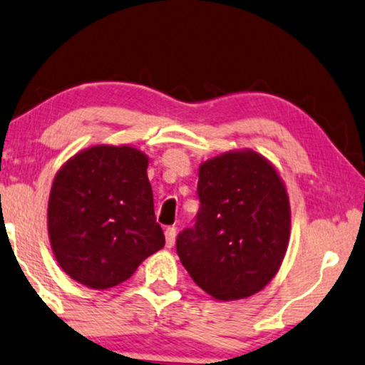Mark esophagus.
I'll use <instances>...</instances> for the list:
<instances>
[{"mask_svg":"<svg viewBox=\"0 0 365 365\" xmlns=\"http://www.w3.org/2000/svg\"><path fill=\"white\" fill-rule=\"evenodd\" d=\"M165 237H166V247L171 248L174 245V242H176V229H174V227H168L165 232Z\"/></svg>","mask_w":365,"mask_h":365,"instance_id":"obj_1","label":"esophagus"}]
</instances>
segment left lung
<instances>
[{
    "label": "left lung",
    "instance_id": "obj_1",
    "mask_svg": "<svg viewBox=\"0 0 365 365\" xmlns=\"http://www.w3.org/2000/svg\"><path fill=\"white\" fill-rule=\"evenodd\" d=\"M200 207L176 248L194 283L217 301L262 292L289 242L292 209L282 176L260 153L232 150L200 163Z\"/></svg>",
    "mask_w": 365,
    "mask_h": 365
}]
</instances>
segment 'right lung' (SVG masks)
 Instances as JSON below:
<instances>
[{
  "label": "right lung",
  "mask_w": 365,
  "mask_h": 365,
  "mask_svg": "<svg viewBox=\"0 0 365 365\" xmlns=\"http://www.w3.org/2000/svg\"><path fill=\"white\" fill-rule=\"evenodd\" d=\"M148 163L135 146L93 145L57 171L47 204L51 248L66 274L83 287H117L165 247Z\"/></svg>",
  "instance_id": "add662e5"
}]
</instances>
